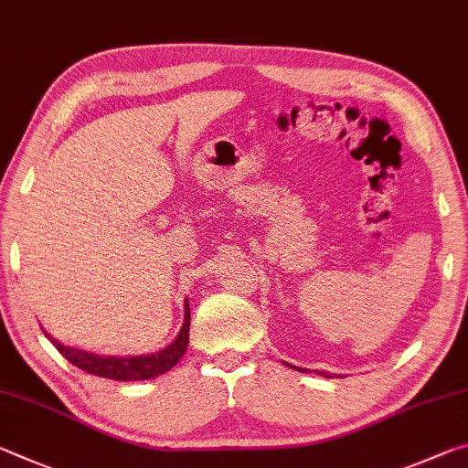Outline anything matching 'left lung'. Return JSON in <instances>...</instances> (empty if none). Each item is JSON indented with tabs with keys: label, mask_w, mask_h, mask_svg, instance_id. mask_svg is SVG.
Segmentation results:
<instances>
[{
	"label": "left lung",
	"mask_w": 468,
	"mask_h": 468,
	"mask_svg": "<svg viewBox=\"0 0 468 468\" xmlns=\"http://www.w3.org/2000/svg\"><path fill=\"white\" fill-rule=\"evenodd\" d=\"M300 372H304V370H300ZM316 374H321V376H324V378H331L329 374H324V372H316Z\"/></svg>",
	"instance_id": "1"
}]
</instances>
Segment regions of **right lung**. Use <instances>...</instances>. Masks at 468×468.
Wrapping results in <instances>:
<instances>
[{
    "instance_id": "add662e5",
    "label": "right lung",
    "mask_w": 468,
    "mask_h": 468,
    "mask_svg": "<svg viewBox=\"0 0 468 468\" xmlns=\"http://www.w3.org/2000/svg\"><path fill=\"white\" fill-rule=\"evenodd\" d=\"M188 326H191V308H188V300H185V321H183V326H180V333L176 335V339L172 341L168 347L147 356H98V354H92V351L65 347L63 343L53 339L47 331L45 335L47 339L57 347V351H59L68 362L78 366L80 370L101 376V378L129 382V380H150V378H155V376L166 374L168 370H172L186 351Z\"/></svg>"
}]
</instances>
